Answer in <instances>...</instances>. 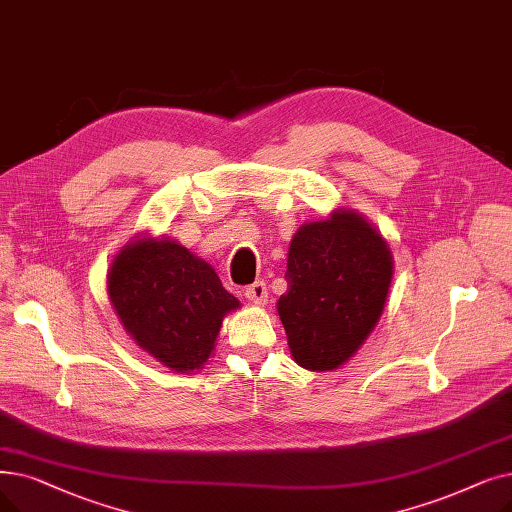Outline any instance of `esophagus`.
Returning <instances> with one entry per match:
<instances>
[{
    "label": "esophagus",
    "mask_w": 512,
    "mask_h": 512,
    "mask_svg": "<svg viewBox=\"0 0 512 512\" xmlns=\"http://www.w3.org/2000/svg\"><path fill=\"white\" fill-rule=\"evenodd\" d=\"M244 297H247L251 303L263 305L265 301H268V286H265L263 280H257L251 286L244 288Z\"/></svg>",
    "instance_id": "1"
}]
</instances>
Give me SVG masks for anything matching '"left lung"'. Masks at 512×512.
I'll use <instances>...</instances> for the list:
<instances>
[{
	"label": "left lung",
	"mask_w": 512,
	"mask_h": 512,
	"mask_svg": "<svg viewBox=\"0 0 512 512\" xmlns=\"http://www.w3.org/2000/svg\"><path fill=\"white\" fill-rule=\"evenodd\" d=\"M288 291L278 299L293 360L307 370H335L379 322L393 278L385 238L351 209L303 224L291 240Z\"/></svg>",
	"instance_id": "left-lung-1"
}]
</instances>
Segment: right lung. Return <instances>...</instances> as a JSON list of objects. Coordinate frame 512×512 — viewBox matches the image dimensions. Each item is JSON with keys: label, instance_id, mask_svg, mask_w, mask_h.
Listing matches in <instances>:
<instances>
[{"label": "right lung", "instance_id": "add662e5", "mask_svg": "<svg viewBox=\"0 0 512 512\" xmlns=\"http://www.w3.org/2000/svg\"><path fill=\"white\" fill-rule=\"evenodd\" d=\"M106 284L127 335L173 372L203 368L221 320L240 307L207 261L169 238L129 240Z\"/></svg>", "mask_w": 512, "mask_h": 512}]
</instances>
